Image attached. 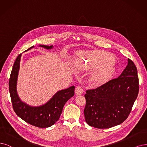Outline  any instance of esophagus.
<instances>
[{
  "mask_svg": "<svg viewBox=\"0 0 147 147\" xmlns=\"http://www.w3.org/2000/svg\"><path fill=\"white\" fill-rule=\"evenodd\" d=\"M84 89L81 86H78L75 89V93L77 95H80L83 93Z\"/></svg>",
  "mask_w": 147,
  "mask_h": 147,
  "instance_id": "1",
  "label": "esophagus"
}]
</instances>
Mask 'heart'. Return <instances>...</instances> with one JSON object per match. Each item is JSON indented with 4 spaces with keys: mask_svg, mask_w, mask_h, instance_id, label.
I'll return each mask as SVG.
<instances>
[{
    "mask_svg": "<svg viewBox=\"0 0 147 147\" xmlns=\"http://www.w3.org/2000/svg\"><path fill=\"white\" fill-rule=\"evenodd\" d=\"M79 67L84 69H96L91 75L94 84H102L109 79L114 72L111 58L108 54L99 51H81L78 53Z\"/></svg>",
    "mask_w": 147,
    "mask_h": 147,
    "instance_id": "heart-1",
    "label": "heart"
}]
</instances>
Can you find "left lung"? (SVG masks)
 <instances>
[{
    "label": "left lung",
    "mask_w": 147,
    "mask_h": 147,
    "mask_svg": "<svg viewBox=\"0 0 147 147\" xmlns=\"http://www.w3.org/2000/svg\"><path fill=\"white\" fill-rule=\"evenodd\" d=\"M139 90L138 70L134 62L128 59V65L119 77L86 91V122L100 129L122 123L131 113Z\"/></svg>",
    "instance_id": "8db88e82"
}]
</instances>
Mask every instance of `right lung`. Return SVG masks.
<instances>
[{"label":"right lung","instance_id":"obj_1","mask_svg":"<svg viewBox=\"0 0 147 147\" xmlns=\"http://www.w3.org/2000/svg\"><path fill=\"white\" fill-rule=\"evenodd\" d=\"M40 47L50 49L53 46L40 45ZM34 47L32 46L28 48ZM22 54L16 58L11 73L9 80V91L13 110L19 117L26 122L34 127L47 128L56 123L61 116L64 105L74 94L75 86L58 91L46 104L39 107H32L22 102L16 90V84L20 67Z\"/></svg>","mask_w":147,"mask_h":147}]
</instances>
